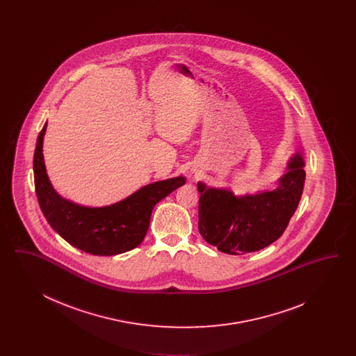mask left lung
<instances>
[{
    "mask_svg": "<svg viewBox=\"0 0 356 356\" xmlns=\"http://www.w3.org/2000/svg\"><path fill=\"white\" fill-rule=\"evenodd\" d=\"M305 160L295 153L273 189L236 196L231 189L197 183L199 231L220 252L244 254L268 247L283 235L305 188Z\"/></svg>",
    "mask_w": 356,
    "mask_h": 356,
    "instance_id": "obj_1",
    "label": "left lung"
}]
</instances>
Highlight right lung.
I'll return each instance as SVG.
<instances>
[{
	"label": "right lung",
	"mask_w": 356,
	"mask_h": 356,
	"mask_svg": "<svg viewBox=\"0 0 356 356\" xmlns=\"http://www.w3.org/2000/svg\"><path fill=\"white\" fill-rule=\"evenodd\" d=\"M47 122L37 137L33 170L35 195L51 228L70 245L86 254L113 256L140 245L148 232L153 207L186 184L177 176L143 186L127 199L106 207H84L61 197L51 184L42 143Z\"/></svg>",
	"instance_id": "1"
}]
</instances>
